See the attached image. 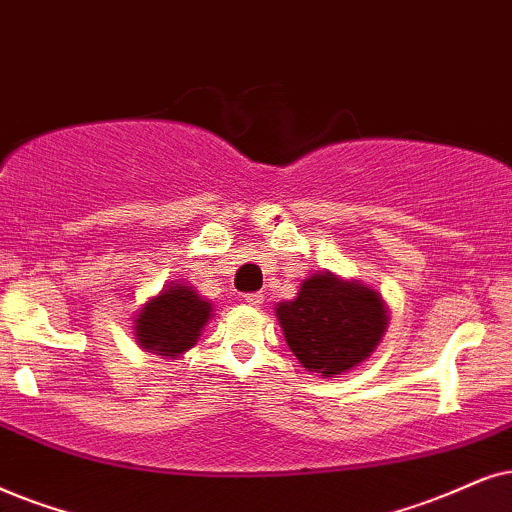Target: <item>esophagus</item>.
<instances>
[{
	"label": "esophagus",
	"instance_id": "34e87169",
	"mask_svg": "<svg viewBox=\"0 0 512 512\" xmlns=\"http://www.w3.org/2000/svg\"><path fill=\"white\" fill-rule=\"evenodd\" d=\"M243 300L248 302L250 307H260L262 300H264V295L262 293H248V295H243Z\"/></svg>",
	"mask_w": 512,
	"mask_h": 512
}]
</instances>
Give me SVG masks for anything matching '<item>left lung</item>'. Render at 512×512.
Listing matches in <instances>:
<instances>
[{"label":"left lung","mask_w":512,"mask_h":512,"mask_svg":"<svg viewBox=\"0 0 512 512\" xmlns=\"http://www.w3.org/2000/svg\"><path fill=\"white\" fill-rule=\"evenodd\" d=\"M274 312L290 352L323 378H338L364 364L390 323L378 290L333 271L304 278L293 300L278 302Z\"/></svg>","instance_id":"8db88e82"}]
</instances>
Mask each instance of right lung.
Wrapping results in <instances>:
<instances>
[{
  "label": "right lung",
  "mask_w": 512,
  "mask_h": 512,
  "mask_svg": "<svg viewBox=\"0 0 512 512\" xmlns=\"http://www.w3.org/2000/svg\"><path fill=\"white\" fill-rule=\"evenodd\" d=\"M212 312V302L200 297L191 283L170 281L139 307L132 326L134 338L144 352L177 359L196 347Z\"/></svg>",
  "instance_id": "1"
}]
</instances>
